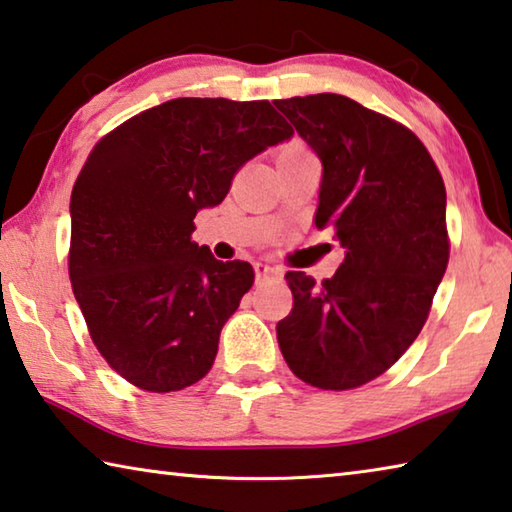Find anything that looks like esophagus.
<instances>
[{"instance_id": "34e87169", "label": "esophagus", "mask_w": 512, "mask_h": 512, "mask_svg": "<svg viewBox=\"0 0 512 512\" xmlns=\"http://www.w3.org/2000/svg\"><path fill=\"white\" fill-rule=\"evenodd\" d=\"M273 277H282V271H280V268H277V266H271V264H262V262H257V264H255V280H257V284L273 280Z\"/></svg>"}]
</instances>
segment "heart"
<instances>
[{"instance_id": "1", "label": "heart", "mask_w": 512, "mask_h": 512, "mask_svg": "<svg viewBox=\"0 0 512 512\" xmlns=\"http://www.w3.org/2000/svg\"><path fill=\"white\" fill-rule=\"evenodd\" d=\"M289 149H300V146H289Z\"/></svg>"}]
</instances>
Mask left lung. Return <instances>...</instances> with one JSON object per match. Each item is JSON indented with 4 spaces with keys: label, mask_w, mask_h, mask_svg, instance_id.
Returning <instances> with one entry per match:
<instances>
[{
    "label": "left lung",
    "mask_w": 512,
    "mask_h": 512,
    "mask_svg": "<svg viewBox=\"0 0 512 512\" xmlns=\"http://www.w3.org/2000/svg\"><path fill=\"white\" fill-rule=\"evenodd\" d=\"M273 103L323 162L314 223L345 248L329 280L284 275L293 309L277 343L305 384L350 391L384 375L427 323L449 262L445 183L418 135L343 94Z\"/></svg>",
    "instance_id": "8db88e82"
}]
</instances>
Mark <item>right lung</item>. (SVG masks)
Instances as JSON below:
<instances>
[{
  "mask_svg": "<svg viewBox=\"0 0 512 512\" xmlns=\"http://www.w3.org/2000/svg\"><path fill=\"white\" fill-rule=\"evenodd\" d=\"M291 135L268 101L185 97L94 144L72 189L67 268L92 343L133 386L183 391L210 372L255 271L192 241L194 216Z\"/></svg>",
  "mask_w": 512,
  "mask_h": 512,
  "instance_id": "right-lung-1",
  "label": "right lung"
}]
</instances>
